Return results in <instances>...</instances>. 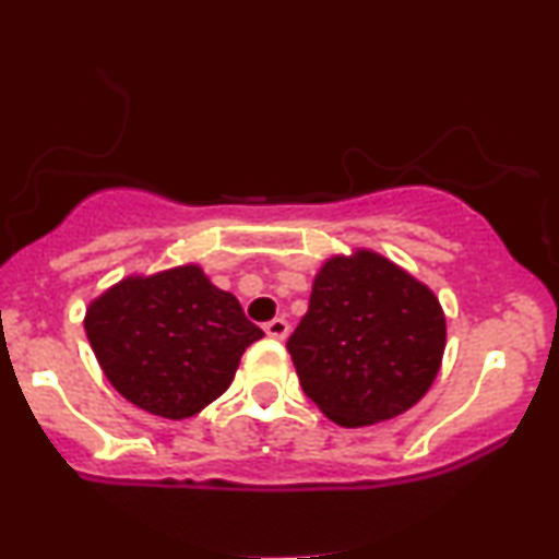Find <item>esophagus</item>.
<instances>
[{
	"mask_svg": "<svg viewBox=\"0 0 559 559\" xmlns=\"http://www.w3.org/2000/svg\"><path fill=\"white\" fill-rule=\"evenodd\" d=\"M264 333L270 335V338H274V341H285L287 335H289V323L285 318H274V320H270V323L264 325Z\"/></svg>",
	"mask_w": 559,
	"mask_h": 559,
	"instance_id": "1",
	"label": "esophagus"
}]
</instances>
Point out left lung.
I'll list each match as a JSON object with an SVG mask.
<instances>
[{"label":"left lung","instance_id":"8db88e82","mask_svg":"<svg viewBox=\"0 0 559 559\" xmlns=\"http://www.w3.org/2000/svg\"><path fill=\"white\" fill-rule=\"evenodd\" d=\"M287 350L302 392L341 427L404 415L445 354V312L430 287L371 249L333 254Z\"/></svg>","mask_w":559,"mask_h":559}]
</instances>
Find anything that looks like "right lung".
<instances>
[{"label":"right lung","mask_w":559,"mask_h":559,"mask_svg":"<svg viewBox=\"0 0 559 559\" xmlns=\"http://www.w3.org/2000/svg\"><path fill=\"white\" fill-rule=\"evenodd\" d=\"M83 328L109 384L165 419L216 402L264 335L195 262L119 280L88 302Z\"/></svg>","instance_id":"right-lung-1"}]
</instances>
